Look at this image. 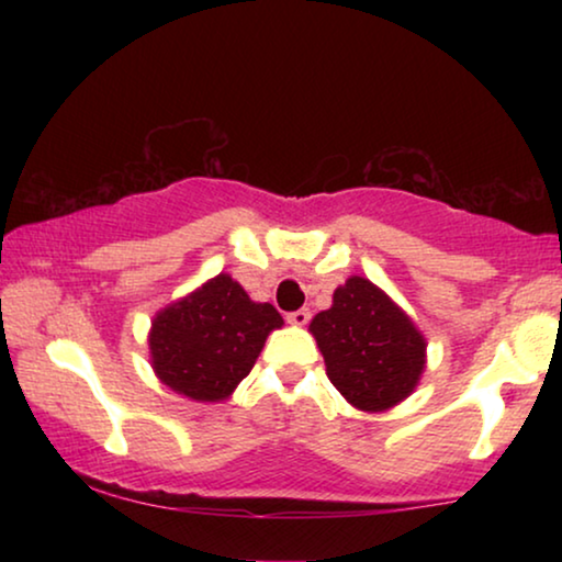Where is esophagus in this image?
I'll return each mask as SVG.
<instances>
[{
    "mask_svg": "<svg viewBox=\"0 0 562 562\" xmlns=\"http://www.w3.org/2000/svg\"><path fill=\"white\" fill-rule=\"evenodd\" d=\"M310 317H312L310 310H296V312L289 314L286 322H289V325H294V327H304L306 322H310Z\"/></svg>",
    "mask_w": 562,
    "mask_h": 562,
    "instance_id": "1",
    "label": "esophagus"
}]
</instances>
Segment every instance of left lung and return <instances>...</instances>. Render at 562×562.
Wrapping results in <instances>:
<instances>
[{"instance_id": "8db88e82", "label": "left lung", "mask_w": 562, "mask_h": 562, "mask_svg": "<svg viewBox=\"0 0 562 562\" xmlns=\"http://www.w3.org/2000/svg\"><path fill=\"white\" fill-rule=\"evenodd\" d=\"M327 379L360 412H389L419 386L427 340L414 319L363 276L335 289L333 306L310 322Z\"/></svg>"}]
</instances>
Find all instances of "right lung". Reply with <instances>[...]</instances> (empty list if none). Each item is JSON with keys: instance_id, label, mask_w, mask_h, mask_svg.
Instances as JSON below:
<instances>
[{"instance_id": "add662e5", "label": "right lung", "mask_w": 562, "mask_h": 562, "mask_svg": "<svg viewBox=\"0 0 562 562\" xmlns=\"http://www.w3.org/2000/svg\"><path fill=\"white\" fill-rule=\"evenodd\" d=\"M281 325L273 304L252 302L233 276L220 273L156 312L148 333L153 373L191 402H225Z\"/></svg>"}]
</instances>
